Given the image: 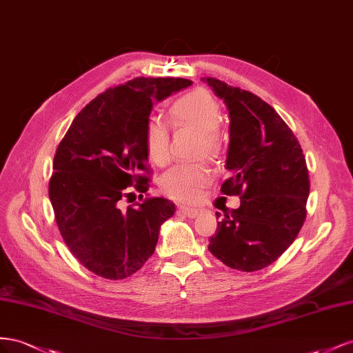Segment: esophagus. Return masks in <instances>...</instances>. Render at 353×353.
<instances>
[{
  "label": "esophagus",
  "instance_id": "1",
  "mask_svg": "<svg viewBox=\"0 0 353 353\" xmlns=\"http://www.w3.org/2000/svg\"><path fill=\"white\" fill-rule=\"evenodd\" d=\"M179 208L185 216H188L190 219H195L198 214L204 213V210H205L204 207H198V205H180Z\"/></svg>",
  "mask_w": 353,
  "mask_h": 353
}]
</instances>
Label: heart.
I'll return each mask as SVG.
<instances>
[{"mask_svg":"<svg viewBox=\"0 0 353 353\" xmlns=\"http://www.w3.org/2000/svg\"><path fill=\"white\" fill-rule=\"evenodd\" d=\"M168 117L176 125H192L203 133L208 149L217 146L221 110L217 100L204 90H195L170 106ZM145 146L148 157L155 164H164L170 155V133L163 119L150 117L145 125ZM208 170L201 164L182 163L168 168L159 179L163 192L177 201L195 199L208 182Z\"/></svg>","mask_w":353,"mask_h":353,"instance_id":"obj_1","label":"heart"}]
</instances>
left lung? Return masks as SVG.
I'll return each instance as SVG.
<instances>
[{"label":"left lung","instance_id":"8db88e82","mask_svg":"<svg viewBox=\"0 0 353 353\" xmlns=\"http://www.w3.org/2000/svg\"><path fill=\"white\" fill-rule=\"evenodd\" d=\"M229 110V148L221 185L241 205L220 217L208 250L226 266L254 272L293 244L306 217L309 174L303 150L275 109L253 93L203 78Z\"/></svg>","mask_w":353,"mask_h":353}]
</instances>
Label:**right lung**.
Listing matches in <instances>:
<instances>
[{"label": "right lung", "mask_w": 353, "mask_h": 353, "mask_svg": "<svg viewBox=\"0 0 353 353\" xmlns=\"http://www.w3.org/2000/svg\"><path fill=\"white\" fill-rule=\"evenodd\" d=\"M192 84L183 78H134L92 100L57 146L48 196L65 244L93 274L124 279L154 254L161 225L176 207L149 198L145 125L155 102Z\"/></svg>", "instance_id": "1"}]
</instances>
